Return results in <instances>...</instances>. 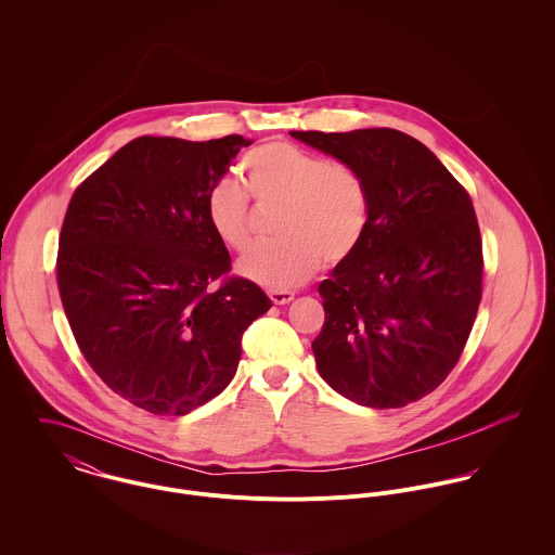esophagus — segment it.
<instances>
[{
    "label": "esophagus",
    "mask_w": 555,
    "mask_h": 555,
    "mask_svg": "<svg viewBox=\"0 0 555 555\" xmlns=\"http://www.w3.org/2000/svg\"><path fill=\"white\" fill-rule=\"evenodd\" d=\"M269 299L275 304V306H286L295 299V293L291 291H269Z\"/></svg>",
    "instance_id": "obj_1"
}]
</instances>
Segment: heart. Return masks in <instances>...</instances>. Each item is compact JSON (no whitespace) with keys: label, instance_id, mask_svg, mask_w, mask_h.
<instances>
[{"label":"heart","instance_id":"obj_1","mask_svg":"<svg viewBox=\"0 0 555 555\" xmlns=\"http://www.w3.org/2000/svg\"><path fill=\"white\" fill-rule=\"evenodd\" d=\"M243 177L260 207H282L275 235L238 262V273L271 291L306 284L320 262L337 267L361 245L370 227V192L348 162L324 159L286 141H271L243 158ZM207 222L229 249L254 241L245 190L231 179L216 183L205 201Z\"/></svg>","mask_w":555,"mask_h":555}]
</instances>
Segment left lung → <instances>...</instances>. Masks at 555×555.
Masks as SVG:
<instances>
[{"mask_svg": "<svg viewBox=\"0 0 555 555\" xmlns=\"http://www.w3.org/2000/svg\"><path fill=\"white\" fill-rule=\"evenodd\" d=\"M291 134L352 164L370 192L359 249L318 286L320 376L339 396L380 410L431 393L457 365L482 297L468 190L399 130Z\"/></svg>", "mask_w": 555, "mask_h": 555, "instance_id": "left-lung-1", "label": "left lung"}]
</instances>
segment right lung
<instances>
[{"mask_svg":"<svg viewBox=\"0 0 555 555\" xmlns=\"http://www.w3.org/2000/svg\"><path fill=\"white\" fill-rule=\"evenodd\" d=\"M249 139L139 137L75 190L57 288L102 383L152 414H188L237 372L241 337L271 301L231 275L205 201Z\"/></svg>","mask_w":555,"mask_h":555,"instance_id":"right-lung-1","label":"right lung"}]
</instances>
